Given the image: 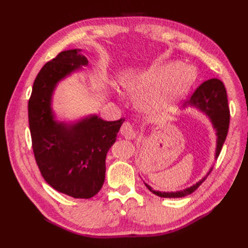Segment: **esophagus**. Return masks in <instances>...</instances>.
Wrapping results in <instances>:
<instances>
[{
  "label": "esophagus",
  "instance_id": "1",
  "mask_svg": "<svg viewBox=\"0 0 248 248\" xmlns=\"http://www.w3.org/2000/svg\"><path fill=\"white\" fill-rule=\"evenodd\" d=\"M120 133L123 134L125 139L131 140V139H134L136 136V132L133 128V125L131 124L130 123H124L123 125H121L120 128Z\"/></svg>",
  "mask_w": 248,
  "mask_h": 248
}]
</instances>
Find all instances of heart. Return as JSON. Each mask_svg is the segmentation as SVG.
<instances>
[{
  "instance_id": "b5f03b06",
  "label": "heart",
  "mask_w": 248,
  "mask_h": 248,
  "mask_svg": "<svg viewBox=\"0 0 248 248\" xmlns=\"http://www.w3.org/2000/svg\"><path fill=\"white\" fill-rule=\"evenodd\" d=\"M196 80L192 66L166 62L152 69L129 75L125 85L136 92H143V102L151 108H165L186 94Z\"/></svg>"
}]
</instances>
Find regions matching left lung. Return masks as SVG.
<instances>
[{
	"mask_svg": "<svg viewBox=\"0 0 248 248\" xmlns=\"http://www.w3.org/2000/svg\"><path fill=\"white\" fill-rule=\"evenodd\" d=\"M187 105L196 107L207 115L210 120H211L213 128L217 130V154H215V157H217L225 143L226 136H227L230 120L227 92H226V88L223 82L218 80V78H211V80L203 82L202 85L195 91V93L192 94L191 98L187 100L186 103L184 104V108L187 107ZM211 170L212 168L210 170V171ZM210 171L208 172V175ZM205 178H207V176L202 178V180L197 182L196 184H194L193 186L183 189V191L170 193L155 191V189H152V187H150L148 184H145L150 192H152L155 195H157V196L164 198H178L187 196V195L192 194L194 191H196L200 184L205 180Z\"/></svg>",
	"mask_w": 248,
	"mask_h": 248,
	"instance_id": "obj_1",
	"label": "left lung"
}]
</instances>
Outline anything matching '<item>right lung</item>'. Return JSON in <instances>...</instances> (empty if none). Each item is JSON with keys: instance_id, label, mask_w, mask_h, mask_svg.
<instances>
[{"instance_id": "1", "label": "right lung", "mask_w": 248, "mask_h": 248, "mask_svg": "<svg viewBox=\"0 0 248 248\" xmlns=\"http://www.w3.org/2000/svg\"><path fill=\"white\" fill-rule=\"evenodd\" d=\"M80 51H62L41 68L29 100V124L45 180L62 194L88 199L103 186L105 157L124 119L105 121L93 115L71 124L54 119L51 100L56 84L88 64Z\"/></svg>"}]
</instances>
